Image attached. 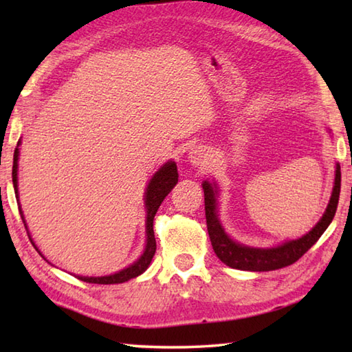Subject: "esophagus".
<instances>
[{
	"instance_id": "1",
	"label": "esophagus",
	"mask_w": 352,
	"mask_h": 352,
	"mask_svg": "<svg viewBox=\"0 0 352 352\" xmlns=\"http://www.w3.org/2000/svg\"><path fill=\"white\" fill-rule=\"evenodd\" d=\"M189 160L190 163L195 164V166H206L207 164V155L203 148H195L189 153Z\"/></svg>"
}]
</instances>
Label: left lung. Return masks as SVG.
Returning a JSON list of instances; mask_svg holds the SVG:
<instances>
[{"label":"left lung","instance_id":"obj_1","mask_svg":"<svg viewBox=\"0 0 352 352\" xmlns=\"http://www.w3.org/2000/svg\"><path fill=\"white\" fill-rule=\"evenodd\" d=\"M204 207H206V221L208 236L216 256L221 258L227 266L241 269V271H275L284 266H289L300 260L305 252H307L313 245L318 242V239L324 234V231L330 226L336 210H338L339 195H340V166L338 164L336 168V178H334V189L333 195L328 204L327 210L316 227H313L311 231L296 241H290L283 243L275 248H251L237 243L226 234V231L221 227L218 213H216V198H214V184L204 182Z\"/></svg>","mask_w":352,"mask_h":352}]
</instances>
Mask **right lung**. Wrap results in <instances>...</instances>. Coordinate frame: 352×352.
Segmentation results:
<instances>
[{"label":"right lung","instance_id":"1","mask_svg":"<svg viewBox=\"0 0 352 352\" xmlns=\"http://www.w3.org/2000/svg\"><path fill=\"white\" fill-rule=\"evenodd\" d=\"M21 142H18L19 146ZM18 155L19 151L18 148L14 149L13 154V169H12V180H13V188L14 193L18 197ZM178 182V172H177V164L174 162H168L166 164L155 172L154 177L149 182L146 193H145V206H146V246L145 251L142 254L140 258L129 267L122 269L113 275H106V276H78V280L86 281V283H95V284H116V283H124L129 281L134 276L140 275L142 272L146 271V267L151 263L155 252V237H154V230H153V222L154 216L159 210L162 201L168 197V193L174 189V186ZM22 213V212H21ZM22 218V216H21Z\"/></svg>","mask_w":352,"mask_h":352}]
</instances>
